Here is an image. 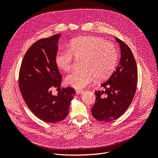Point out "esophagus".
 Segmentation results:
<instances>
[{"instance_id": "34e87169", "label": "esophagus", "mask_w": 158, "mask_h": 158, "mask_svg": "<svg viewBox=\"0 0 158 158\" xmlns=\"http://www.w3.org/2000/svg\"><path fill=\"white\" fill-rule=\"evenodd\" d=\"M76 94H81V93L83 92V91H82V90L76 89Z\"/></svg>"}]
</instances>
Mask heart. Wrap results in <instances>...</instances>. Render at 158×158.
Returning a JSON list of instances; mask_svg holds the SVG:
<instances>
[{
  "label": "heart",
  "instance_id": "1",
  "mask_svg": "<svg viewBox=\"0 0 158 158\" xmlns=\"http://www.w3.org/2000/svg\"><path fill=\"white\" fill-rule=\"evenodd\" d=\"M74 57H82L81 69L67 75L65 83L76 89H83L96 78L104 80L109 77L116 67L118 53L114 44L95 36H82L73 39L68 49L59 51L55 62L59 69L69 71L73 67Z\"/></svg>",
  "mask_w": 158,
  "mask_h": 158
}]
</instances>
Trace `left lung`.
<instances>
[{
    "label": "left lung",
    "instance_id": "1",
    "mask_svg": "<svg viewBox=\"0 0 158 158\" xmlns=\"http://www.w3.org/2000/svg\"><path fill=\"white\" fill-rule=\"evenodd\" d=\"M120 45L121 57L116 69L101 84L105 91H96L92 115L99 121L118 119L126 111L136 91L138 69L133 54L126 44L116 37Z\"/></svg>",
    "mask_w": 158,
    "mask_h": 158
}]
</instances>
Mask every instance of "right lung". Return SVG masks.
Instances as JSON below:
<instances>
[{"label": "right lung", "instance_id": "1", "mask_svg": "<svg viewBox=\"0 0 158 158\" xmlns=\"http://www.w3.org/2000/svg\"><path fill=\"white\" fill-rule=\"evenodd\" d=\"M60 35L34 43L24 56L19 74V87L26 104L35 116L49 123L67 117L76 94L71 87L62 88L57 96L52 93L54 87L60 88L62 79L55 62Z\"/></svg>", "mask_w": 158, "mask_h": 158}]
</instances>
